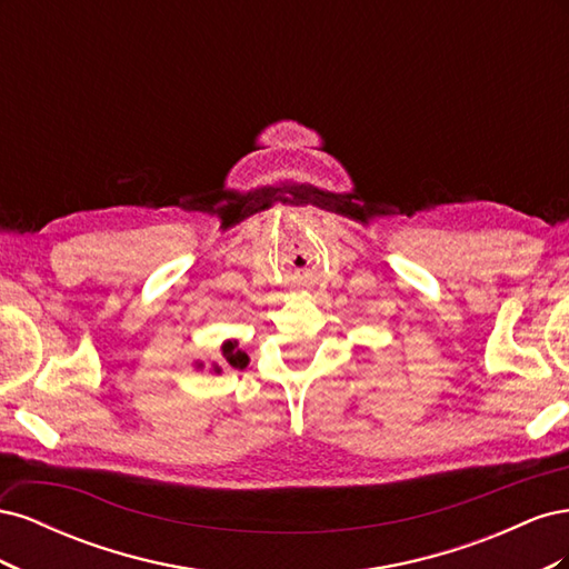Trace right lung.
<instances>
[{
    "label": "right lung",
    "instance_id": "right-lung-1",
    "mask_svg": "<svg viewBox=\"0 0 569 569\" xmlns=\"http://www.w3.org/2000/svg\"><path fill=\"white\" fill-rule=\"evenodd\" d=\"M222 358H226V366H230L234 370H242L249 363V356L242 349H237V341H228L226 347H222ZM216 370L220 372V368H216Z\"/></svg>",
    "mask_w": 569,
    "mask_h": 569
}]
</instances>
